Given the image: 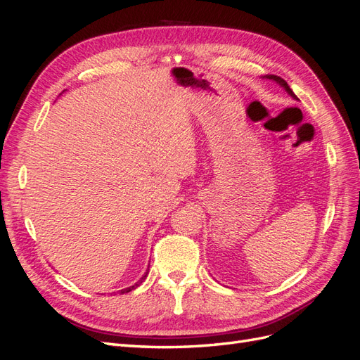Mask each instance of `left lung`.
<instances>
[{
	"instance_id": "left-lung-1",
	"label": "left lung",
	"mask_w": 360,
	"mask_h": 360,
	"mask_svg": "<svg viewBox=\"0 0 360 360\" xmlns=\"http://www.w3.org/2000/svg\"><path fill=\"white\" fill-rule=\"evenodd\" d=\"M263 78H267V79H270V81H275L276 84H279L281 86H282V89H284L291 97H292V99H296L297 101V97H296V94H294L292 93V90L290 89V85L284 81V79H282L281 78V76H276V75H266V76H263Z\"/></svg>"
}]
</instances>
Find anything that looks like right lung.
Returning a JSON list of instances; mask_svg holds the SVG:
<instances>
[{"instance_id":"add662e5","label":"right lung","mask_w":360,"mask_h":360,"mask_svg":"<svg viewBox=\"0 0 360 360\" xmlns=\"http://www.w3.org/2000/svg\"><path fill=\"white\" fill-rule=\"evenodd\" d=\"M147 275H148V270L146 271V274L143 275V278H141L138 282H135V284L132 285V287H127V288H123V290H120V292H122V294H124V292H129V291H132V290H135L139 284H141V282H143L146 278H147Z\"/></svg>"}]
</instances>
